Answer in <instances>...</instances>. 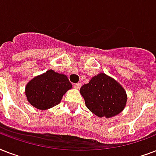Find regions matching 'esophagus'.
Listing matches in <instances>:
<instances>
[{"instance_id":"obj_1","label":"esophagus","mask_w":156,"mask_h":156,"mask_svg":"<svg viewBox=\"0 0 156 156\" xmlns=\"http://www.w3.org/2000/svg\"><path fill=\"white\" fill-rule=\"evenodd\" d=\"M73 87H74V88H75V89H79V88H80L81 87H82V83H75Z\"/></svg>"}]
</instances>
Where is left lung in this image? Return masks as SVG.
I'll use <instances>...</instances> for the list:
<instances>
[{
    "label": "left lung",
    "instance_id": "obj_1",
    "mask_svg": "<svg viewBox=\"0 0 156 156\" xmlns=\"http://www.w3.org/2000/svg\"><path fill=\"white\" fill-rule=\"evenodd\" d=\"M89 110L96 116L112 117L119 114L126 106V90L113 78L100 73L80 89Z\"/></svg>",
    "mask_w": 156,
    "mask_h": 156
}]
</instances>
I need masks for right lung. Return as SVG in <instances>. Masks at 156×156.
Returning a JSON list of instances; mask_svg holds the SVG:
<instances>
[{
    "mask_svg": "<svg viewBox=\"0 0 156 156\" xmlns=\"http://www.w3.org/2000/svg\"><path fill=\"white\" fill-rule=\"evenodd\" d=\"M71 88L72 84L66 75L50 69L27 83L26 95L32 106L44 110L57 105L64 94Z\"/></svg>",
    "mask_w": 156,
    "mask_h": 156,
    "instance_id": "right-lung-1",
    "label": "right lung"
}]
</instances>
